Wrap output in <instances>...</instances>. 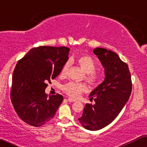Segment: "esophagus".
Here are the masks:
<instances>
[{"label": "esophagus", "mask_w": 147, "mask_h": 147, "mask_svg": "<svg viewBox=\"0 0 147 147\" xmlns=\"http://www.w3.org/2000/svg\"><path fill=\"white\" fill-rule=\"evenodd\" d=\"M68 101H69V102H75V101H76L75 99H72V98H70V97H69V98L67 99Z\"/></svg>", "instance_id": "esophagus-1"}]
</instances>
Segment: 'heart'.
<instances>
[{
	"label": "heart",
	"instance_id": "heart-1",
	"mask_svg": "<svg viewBox=\"0 0 147 147\" xmlns=\"http://www.w3.org/2000/svg\"><path fill=\"white\" fill-rule=\"evenodd\" d=\"M75 62L81 68L84 72H85V79L91 85H97L101 79V75L95 69L97 68V63L95 60L91 56L87 54H81L78 56L75 59ZM69 64L66 62L62 66L61 74L65 75L67 73ZM87 87L83 83L70 82L62 87V90L66 94L69 96L77 98L80 95L85 91Z\"/></svg>",
	"mask_w": 147,
	"mask_h": 147
}]
</instances>
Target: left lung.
I'll use <instances>...</instances> for the list:
<instances>
[{
    "mask_svg": "<svg viewBox=\"0 0 147 147\" xmlns=\"http://www.w3.org/2000/svg\"><path fill=\"white\" fill-rule=\"evenodd\" d=\"M93 53L105 68V78L89 95L95 103L85 105L79 121L87 130H97L112 122L122 111L132 92V80L128 64L116 53L101 48Z\"/></svg>",
    "mask_w": 147,
    "mask_h": 147,
    "instance_id": "8db88e82",
    "label": "left lung"
}]
</instances>
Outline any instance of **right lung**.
Listing matches in <instances>:
<instances>
[{
  "label": "right lung",
  "mask_w": 147,
  "mask_h": 147,
  "mask_svg": "<svg viewBox=\"0 0 147 147\" xmlns=\"http://www.w3.org/2000/svg\"><path fill=\"white\" fill-rule=\"evenodd\" d=\"M67 47L32 48L17 62L13 73L11 102L17 115L32 126H42L53 118L63 97L45 93L48 83L61 72L68 59Z\"/></svg>",
  "instance_id": "right-lung-1"
}]
</instances>
